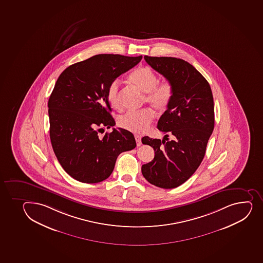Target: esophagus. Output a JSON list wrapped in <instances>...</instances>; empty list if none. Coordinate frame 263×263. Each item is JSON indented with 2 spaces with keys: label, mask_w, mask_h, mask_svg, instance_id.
I'll use <instances>...</instances> for the list:
<instances>
[{
  "label": "esophagus",
  "mask_w": 263,
  "mask_h": 263,
  "mask_svg": "<svg viewBox=\"0 0 263 263\" xmlns=\"http://www.w3.org/2000/svg\"><path fill=\"white\" fill-rule=\"evenodd\" d=\"M135 139H136V144L137 146H140L141 145V136H135Z\"/></svg>",
  "instance_id": "34e87169"
}]
</instances>
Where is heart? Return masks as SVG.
I'll return each mask as SVG.
<instances>
[{"instance_id": "obj_1", "label": "heart", "mask_w": 263, "mask_h": 263, "mask_svg": "<svg viewBox=\"0 0 263 263\" xmlns=\"http://www.w3.org/2000/svg\"><path fill=\"white\" fill-rule=\"evenodd\" d=\"M129 81L141 91L146 93L145 100L156 110H165L170 105L174 94L173 84L168 80L158 84V77L150 68L141 67L130 74ZM107 98L114 108L121 107L120 81L115 79L108 85ZM154 113L149 108L128 110L118 118L120 127L133 133H143L148 129L154 120Z\"/></svg>"}]
</instances>
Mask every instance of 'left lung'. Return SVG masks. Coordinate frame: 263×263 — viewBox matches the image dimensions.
<instances>
[{"label":"left lung","mask_w":263,"mask_h":263,"mask_svg":"<svg viewBox=\"0 0 263 263\" xmlns=\"http://www.w3.org/2000/svg\"><path fill=\"white\" fill-rule=\"evenodd\" d=\"M144 59L173 84L174 94L158 122L164 139H141L155 150L154 160L141 166V173L150 184L172 189L186 181L204 157L214 129L213 96L207 80L186 61L172 57Z\"/></svg>","instance_id":"left-lung-1"}]
</instances>
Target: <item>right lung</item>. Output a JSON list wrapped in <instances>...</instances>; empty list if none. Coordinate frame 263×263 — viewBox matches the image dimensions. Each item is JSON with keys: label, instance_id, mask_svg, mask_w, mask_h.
Returning <instances> with one entry per match:
<instances>
[{"label": "right lung", "instance_id": "right-lung-1", "mask_svg": "<svg viewBox=\"0 0 263 263\" xmlns=\"http://www.w3.org/2000/svg\"><path fill=\"white\" fill-rule=\"evenodd\" d=\"M142 59L98 54L66 68L48 101L50 139L60 165L78 181H103L114 170L118 155L136 146L133 134L105 127L116 124L107 90L111 82Z\"/></svg>", "mask_w": 263, "mask_h": 263}]
</instances>
